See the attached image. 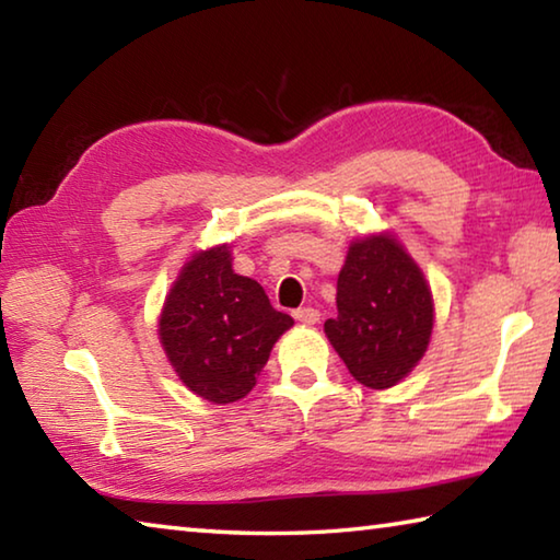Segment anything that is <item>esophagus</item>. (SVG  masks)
<instances>
[{
    "label": "esophagus",
    "instance_id": "34e87169",
    "mask_svg": "<svg viewBox=\"0 0 560 560\" xmlns=\"http://www.w3.org/2000/svg\"><path fill=\"white\" fill-rule=\"evenodd\" d=\"M293 318L299 320V324H306V326H314V324H318V318H320V314L316 308H296L293 311Z\"/></svg>",
    "mask_w": 560,
    "mask_h": 560
}]
</instances>
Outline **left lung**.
<instances>
[{
	"instance_id": "8db88e82",
	"label": "left lung",
	"mask_w": 560,
	"mask_h": 560,
	"mask_svg": "<svg viewBox=\"0 0 560 560\" xmlns=\"http://www.w3.org/2000/svg\"><path fill=\"white\" fill-rule=\"evenodd\" d=\"M338 316L326 336L350 375L383 390L400 383L424 355L432 334V293L393 236H365L338 273Z\"/></svg>"
}]
</instances>
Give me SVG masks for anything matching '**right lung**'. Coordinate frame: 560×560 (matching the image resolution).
Instances as JSON below:
<instances>
[{"mask_svg": "<svg viewBox=\"0 0 560 560\" xmlns=\"http://www.w3.org/2000/svg\"><path fill=\"white\" fill-rule=\"evenodd\" d=\"M291 326L257 281L234 273L230 246H217L179 271L160 316V340L189 390L226 405L257 385L273 343Z\"/></svg>", "mask_w": 560, "mask_h": 560, "instance_id": "obj_1", "label": "right lung"}]
</instances>
